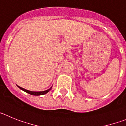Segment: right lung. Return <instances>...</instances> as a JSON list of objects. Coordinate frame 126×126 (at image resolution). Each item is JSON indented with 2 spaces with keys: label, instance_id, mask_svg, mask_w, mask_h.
Here are the masks:
<instances>
[{
  "label": "right lung",
  "instance_id": "1",
  "mask_svg": "<svg viewBox=\"0 0 126 126\" xmlns=\"http://www.w3.org/2000/svg\"><path fill=\"white\" fill-rule=\"evenodd\" d=\"M17 87H18L19 88L21 89V90H23V91H24V92H26V93H29V94H32V95H34V96H40V95H43V94H46V93H47L48 92H49V91H50L51 89H52V86L50 88L48 89V90H45V91H42V92H33V91H30V90H26V89L20 87L19 86H17Z\"/></svg>",
  "mask_w": 126,
  "mask_h": 126
}]
</instances>
